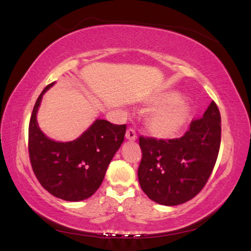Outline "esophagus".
<instances>
[{
	"label": "esophagus",
	"mask_w": 251,
	"mask_h": 251,
	"mask_svg": "<svg viewBox=\"0 0 251 251\" xmlns=\"http://www.w3.org/2000/svg\"><path fill=\"white\" fill-rule=\"evenodd\" d=\"M126 138L128 139V141H135L136 138H137V134H136V130L134 128H128L126 131Z\"/></svg>",
	"instance_id": "obj_1"
}]
</instances>
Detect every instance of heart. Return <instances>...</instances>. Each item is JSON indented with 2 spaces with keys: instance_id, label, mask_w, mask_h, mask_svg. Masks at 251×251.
Here are the masks:
<instances>
[{
  "instance_id": "1",
  "label": "heart",
  "mask_w": 251,
  "mask_h": 251,
  "mask_svg": "<svg viewBox=\"0 0 251 251\" xmlns=\"http://www.w3.org/2000/svg\"><path fill=\"white\" fill-rule=\"evenodd\" d=\"M176 93L169 92L155 97V104L163 107L155 110L148 118V128L158 137L169 138L175 136L185 125L189 116V108L184 101L178 100Z\"/></svg>"
}]
</instances>
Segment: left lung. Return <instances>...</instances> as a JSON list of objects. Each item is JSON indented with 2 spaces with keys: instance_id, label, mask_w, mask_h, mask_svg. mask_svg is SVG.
<instances>
[{
  "instance_id": "8db88e82",
  "label": "left lung",
  "mask_w": 251,
  "mask_h": 251,
  "mask_svg": "<svg viewBox=\"0 0 251 251\" xmlns=\"http://www.w3.org/2000/svg\"><path fill=\"white\" fill-rule=\"evenodd\" d=\"M222 141V118L214 100L180 138L139 137L138 180L151 201L176 206L193 199L209 179Z\"/></svg>"
}]
</instances>
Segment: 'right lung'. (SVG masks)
<instances>
[{"label": "right lung", "instance_id": "right-lung-1", "mask_svg": "<svg viewBox=\"0 0 251 251\" xmlns=\"http://www.w3.org/2000/svg\"><path fill=\"white\" fill-rule=\"evenodd\" d=\"M52 85L41 93L29 120V161L37 180L50 194L67 201H84L103 181L110 160L124 141L126 124L97 120L73 142L52 141L42 133L36 122L42 97Z\"/></svg>", "mask_w": 251, "mask_h": 251}]
</instances>
